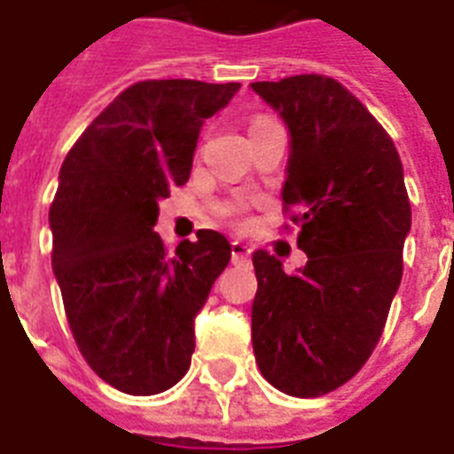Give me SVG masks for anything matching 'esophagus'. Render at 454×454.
<instances>
[{
  "label": "esophagus",
  "mask_w": 454,
  "mask_h": 454,
  "mask_svg": "<svg viewBox=\"0 0 454 454\" xmlns=\"http://www.w3.org/2000/svg\"><path fill=\"white\" fill-rule=\"evenodd\" d=\"M250 247L240 240L231 242V257H233V264H245L250 259Z\"/></svg>",
  "instance_id": "esophagus-1"
}]
</instances>
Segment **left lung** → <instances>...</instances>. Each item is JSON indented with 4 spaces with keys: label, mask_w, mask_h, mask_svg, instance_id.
Wrapping results in <instances>:
<instances>
[{
    "label": "left lung",
    "mask_w": 454,
    "mask_h": 454,
    "mask_svg": "<svg viewBox=\"0 0 454 454\" xmlns=\"http://www.w3.org/2000/svg\"><path fill=\"white\" fill-rule=\"evenodd\" d=\"M250 88L288 126L283 204L297 212L307 254L297 273L266 250L252 254V348L273 388L319 397L372 357L400 288L411 226L403 161L364 104L328 75Z\"/></svg>",
    "instance_id": "8db88e82"
}]
</instances>
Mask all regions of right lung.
I'll use <instances>...</instances> for the list:
<instances>
[{
	"mask_svg": "<svg viewBox=\"0 0 454 454\" xmlns=\"http://www.w3.org/2000/svg\"><path fill=\"white\" fill-rule=\"evenodd\" d=\"M240 82L143 81L123 90L66 154L50 207L51 266L66 319L92 372L128 395L185 376L195 317L231 262V242L197 231L168 252L159 200L190 178L204 121Z\"/></svg>",
	"mask_w": 454,
	"mask_h": 454,
	"instance_id": "right-lung-1",
	"label": "right lung"
}]
</instances>
